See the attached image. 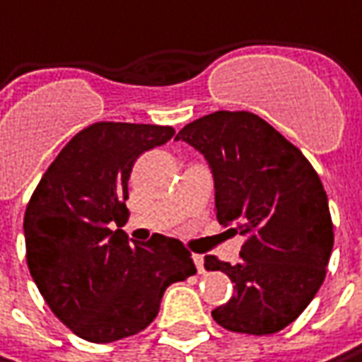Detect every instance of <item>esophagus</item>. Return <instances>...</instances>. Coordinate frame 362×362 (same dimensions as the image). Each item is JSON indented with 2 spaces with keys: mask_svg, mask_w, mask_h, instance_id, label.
<instances>
[{
  "mask_svg": "<svg viewBox=\"0 0 362 362\" xmlns=\"http://www.w3.org/2000/svg\"><path fill=\"white\" fill-rule=\"evenodd\" d=\"M194 264H196L198 273H204V256L202 254H194Z\"/></svg>",
  "mask_w": 362,
  "mask_h": 362,
  "instance_id": "34e87169",
  "label": "esophagus"
}]
</instances>
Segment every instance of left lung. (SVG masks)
I'll use <instances>...</instances> for the list:
<instances>
[{
  "mask_svg": "<svg viewBox=\"0 0 362 362\" xmlns=\"http://www.w3.org/2000/svg\"><path fill=\"white\" fill-rule=\"evenodd\" d=\"M175 139L206 158L218 223L246 238L238 264L204 258L208 271H223L235 284V294L212 310V319L238 334L281 332L319 292L334 248L319 175L296 146L252 112L208 114Z\"/></svg>",
  "mask_w": 362,
  "mask_h": 362,
  "instance_id": "1",
  "label": "left lung"
}]
</instances>
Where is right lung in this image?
<instances>
[{
    "mask_svg": "<svg viewBox=\"0 0 362 362\" xmlns=\"http://www.w3.org/2000/svg\"><path fill=\"white\" fill-rule=\"evenodd\" d=\"M173 135L158 124L95 122L62 148L26 206L30 277L78 338L110 344L139 334L166 288L196 273L179 240L156 233L141 246L120 229L135 160Z\"/></svg>",
    "mask_w": 362,
    "mask_h": 362,
    "instance_id": "1",
    "label": "right lung"
}]
</instances>
